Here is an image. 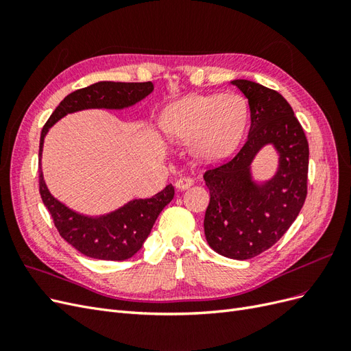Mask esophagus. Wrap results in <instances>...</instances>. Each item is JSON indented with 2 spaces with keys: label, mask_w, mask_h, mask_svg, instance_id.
I'll return each instance as SVG.
<instances>
[{
  "label": "esophagus",
  "mask_w": 351,
  "mask_h": 351,
  "mask_svg": "<svg viewBox=\"0 0 351 351\" xmlns=\"http://www.w3.org/2000/svg\"><path fill=\"white\" fill-rule=\"evenodd\" d=\"M193 178H190V177H182V178H178L177 182H176V189L177 190H186V189H189V187H192L193 186Z\"/></svg>",
  "instance_id": "obj_1"
}]
</instances>
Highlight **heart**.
<instances>
[{"label":"heart","instance_id":"obj_1","mask_svg":"<svg viewBox=\"0 0 351 351\" xmlns=\"http://www.w3.org/2000/svg\"><path fill=\"white\" fill-rule=\"evenodd\" d=\"M247 119V104L240 95H190L168 105L161 127L168 139L189 143L199 161L215 162L237 149Z\"/></svg>","mask_w":351,"mask_h":351}]
</instances>
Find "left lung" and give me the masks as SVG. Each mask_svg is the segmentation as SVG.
Listing matches in <instances>:
<instances>
[{"mask_svg": "<svg viewBox=\"0 0 351 351\" xmlns=\"http://www.w3.org/2000/svg\"><path fill=\"white\" fill-rule=\"evenodd\" d=\"M231 84L247 98L250 130L231 161L204 174L210 193L204 227L217 253L244 261L274 246L299 215L307 195L309 143L282 95L244 79ZM267 145L279 156L278 171L256 180L251 165Z\"/></svg>", "mask_w": 351, "mask_h": 351, "instance_id": "8db88e82", "label": "left lung"}]
</instances>
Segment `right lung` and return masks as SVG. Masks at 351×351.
<instances>
[{"label": "right lung", "mask_w": 351, "mask_h": 351, "mask_svg": "<svg viewBox=\"0 0 351 351\" xmlns=\"http://www.w3.org/2000/svg\"><path fill=\"white\" fill-rule=\"evenodd\" d=\"M152 82H98L74 90L60 102L40 133L39 192L54 224L69 244L82 254L101 261H125L139 252L151 234L161 210L173 200L174 187L168 184L149 199H132L107 214L86 215L52 196L42 173V151L49 129L67 114L83 110H124L152 93Z\"/></svg>", "instance_id": "add662e5"}]
</instances>
